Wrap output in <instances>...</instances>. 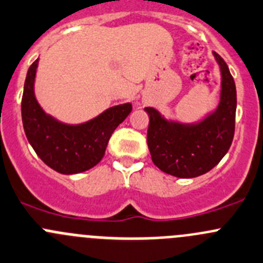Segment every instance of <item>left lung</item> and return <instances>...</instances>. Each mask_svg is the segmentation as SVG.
Listing matches in <instances>:
<instances>
[{
  "mask_svg": "<svg viewBox=\"0 0 263 263\" xmlns=\"http://www.w3.org/2000/svg\"><path fill=\"white\" fill-rule=\"evenodd\" d=\"M221 72L220 104L194 123L167 119L155 108L149 114L147 146L160 171L180 178L204 175L229 152L235 132L236 88L228 64L213 51Z\"/></svg>",
  "mask_w": 263,
  "mask_h": 263,
  "instance_id": "8db88e82",
  "label": "left lung"
}]
</instances>
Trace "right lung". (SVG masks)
<instances>
[{
  "mask_svg": "<svg viewBox=\"0 0 263 263\" xmlns=\"http://www.w3.org/2000/svg\"><path fill=\"white\" fill-rule=\"evenodd\" d=\"M38 60L29 67L22 99L25 136L35 154L53 171L76 175L95 167L105 154L114 129L128 117L132 104H119L78 124L64 123L47 114L34 95Z\"/></svg>",
  "mask_w": 263,
  "mask_h": 263,
  "instance_id": "right-lung-1",
  "label": "right lung"
}]
</instances>
